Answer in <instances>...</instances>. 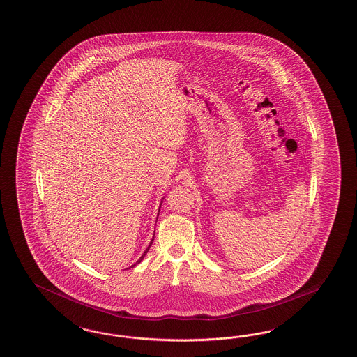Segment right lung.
<instances>
[{
  "label": "right lung",
  "instance_id": "right-lung-1",
  "mask_svg": "<svg viewBox=\"0 0 357 357\" xmlns=\"http://www.w3.org/2000/svg\"><path fill=\"white\" fill-rule=\"evenodd\" d=\"M154 235H155V234H154ZM153 241H154V238H153V239H151V241H150L149 247H148V248H146V250H145V252H144V255H142V257H140V259H139V261H137V262H136V265H137V264H140V262H142V258L145 257V255H146V253H148V250H149L150 247H151V244H153ZM136 265H133V266H136ZM133 266H132V267H133Z\"/></svg>",
  "mask_w": 357,
  "mask_h": 357
}]
</instances>
